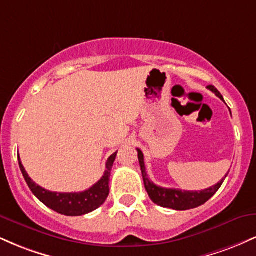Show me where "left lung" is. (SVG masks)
Wrapping results in <instances>:
<instances>
[{
	"label": "left lung",
	"instance_id": "left-lung-1",
	"mask_svg": "<svg viewBox=\"0 0 256 256\" xmlns=\"http://www.w3.org/2000/svg\"><path fill=\"white\" fill-rule=\"evenodd\" d=\"M208 89L212 92L216 94L218 98L224 101L222 94L216 90V88H214L213 85H208ZM231 113V110H230ZM138 152V160H140V171H142V177L143 182H144V188L148 192L149 198L154 204L161 207L165 208H171V210H192V208L198 207V206L206 204L212 196L219 190V188L222 186L224 179L219 182L218 184L213 185V186L208 188V189L200 190V192H186V190H179V189H167V188H161L158 185L154 184L149 179L148 174L146 172V166H144V156H143V152L137 149Z\"/></svg>",
	"mask_w": 256,
	"mask_h": 256
}]
</instances>
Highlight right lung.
<instances>
[{"label": "right lung", "instance_id": "right-lung-1", "mask_svg": "<svg viewBox=\"0 0 256 256\" xmlns=\"http://www.w3.org/2000/svg\"><path fill=\"white\" fill-rule=\"evenodd\" d=\"M116 152L108 158L106 162V171L102 178L96 184H94L90 189L82 192H52L49 190L43 189L42 186L37 185L26 173L22 160L19 158V167L24 176L25 182L28 183V188L34 195L40 200L42 204L55 212L64 214L67 216H79L88 214L92 210H98L100 206L104 204L106 198L110 194V178L112 166L116 156Z\"/></svg>", "mask_w": 256, "mask_h": 256}]
</instances>
